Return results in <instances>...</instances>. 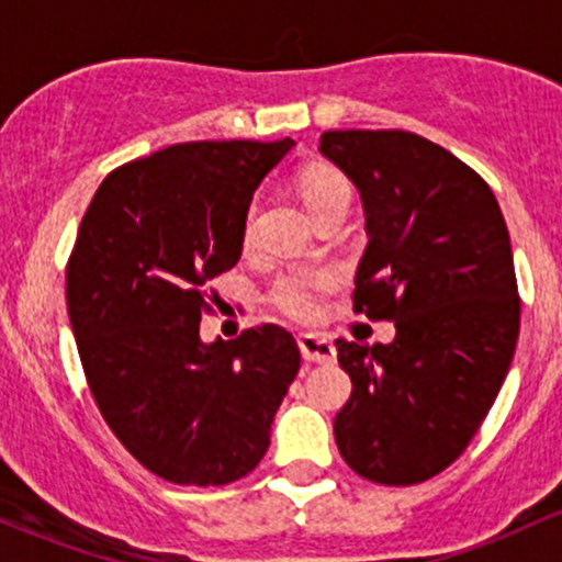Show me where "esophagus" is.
Returning <instances> with one entry per match:
<instances>
[{
	"instance_id": "esophagus-1",
	"label": "esophagus",
	"mask_w": 562,
	"mask_h": 562,
	"mask_svg": "<svg viewBox=\"0 0 562 562\" xmlns=\"http://www.w3.org/2000/svg\"><path fill=\"white\" fill-rule=\"evenodd\" d=\"M299 348H301V353L306 362H317V364L335 362V346L330 344V340L317 338V335H301Z\"/></svg>"
}]
</instances>
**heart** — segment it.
Listing matches in <instances>:
<instances>
[{"instance_id": "obj_1", "label": "heart", "mask_w": 562, "mask_h": 562, "mask_svg": "<svg viewBox=\"0 0 562 562\" xmlns=\"http://www.w3.org/2000/svg\"><path fill=\"white\" fill-rule=\"evenodd\" d=\"M301 190L306 198L308 209L314 211V216L319 211H325L327 205L335 203H351L353 190L351 182L330 166H312L301 173ZM256 214H259V203H250L248 214H245V227L243 237L245 243L254 240L256 235ZM335 285V277L327 269H308V267H293L285 269L269 282L267 288V301L272 303L282 317L293 322H312L319 314L322 299L325 293H330Z\"/></svg>"}]
</instances>
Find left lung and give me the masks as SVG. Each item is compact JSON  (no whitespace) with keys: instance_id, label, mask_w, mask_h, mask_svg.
<instances>
[{"instance_id":"1","label":"left lung","mask_w":562,"mask_h":562,"mask_svg":"<svg viewBox=\"0 0 562 562\" xmlns=\"http://www.w3.org/2000/svg\"><path fill=\"white\" fill-rule=\"evenodd\" d=\"M319 150L364 203L353 312L396 325L389 346L335 340L351 378L335 443L362 479L412 486L468 449L505 383L520 330L509 232L486 179L420 134L325 132Z\"/></svg>"}]
</instances>
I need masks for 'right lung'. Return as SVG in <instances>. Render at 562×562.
<instances>
[{"label": "right lung", "mask_w": 562, "mask_h": 562, "mask_svg": "<svg viewBox=\"0 0 562 562\" xmlns=\"http://www.w3.org/2000/svg\"><path fill=\"white\" fill-rule=\"evenodd\" d=\"M295 142H179L102 179L66 267L97 409L134 460L179 486H224L261 462L301 351L277 325L200 340L211 280L243 254L261 179Z\"/></svg>", "instance_id": "obj_1"}]
</instances>
